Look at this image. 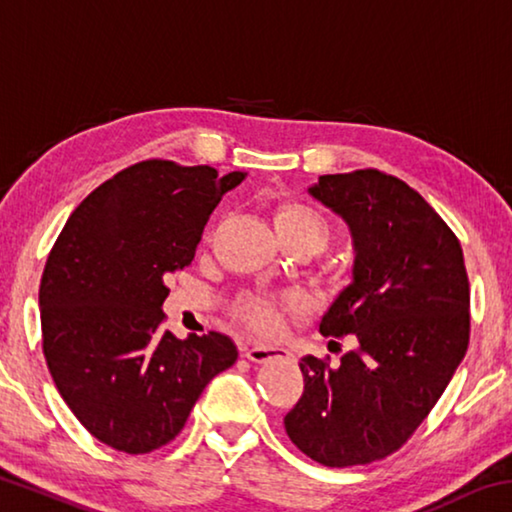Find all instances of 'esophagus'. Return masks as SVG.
<instances>
[{
  "mask_svg": "<svg viewBox=\"0 0 512 512\" xmlns=\"http://www.w3.org/2000/svg\"><path fill=\"white\" fill-rule=\"evenodd\" d=\"M244 357L253 363H266V361H275V359H287L289 352L284 348H275V345L255 343L246 350Z\"/></svg>",
  "mask_w": 512,
  "mask_h": 512,
  "instance_id": "esophagus-1",
  "label": "esophagus"
}]
</instances>
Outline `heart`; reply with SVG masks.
Listing matches in <instances>:
<instances>
[{
  "label": "heart",
  "instance_id": "heart-1",
  "mask_svg": "<svg viewBox=\"0 0 512 512\" xmlns=\"http://www.w3.org/2000/svg\"><path fill=\"white\" fill-rule=\"evenodd\" d=\"M275 232L287 246H309L314 253H323L334 237L329 223L316 207L302 201H284L273 212ZM305 302L296 296H259V293H244L232 302V316L241 325L253 329L257 334H277L284 325V314H302Z\"/></svg>",
  "mask_w": 512,
  "mask_h": 512
}]
</instances>
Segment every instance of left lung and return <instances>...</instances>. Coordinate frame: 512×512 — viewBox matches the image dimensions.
<instances>
[{"label":"left lung","instance_id":"left-lung-1","mask_svg":"<svg viewBox=\"0 0 512 512\" xmlns=\"http://www.w3.org/2000/svg\"><path fill=\"white\" fill-rule=\"evenodd\" d=\"M309 194L352 230L354 282L320 332L350 336L354 348L334 366L311 354L300 361L305 391L284 429L320 465H366L413 436L463 361L470 280L452 228L391 173H327Z\"/></svg>","mask_w":512,"mask_h":512}]
</instances>
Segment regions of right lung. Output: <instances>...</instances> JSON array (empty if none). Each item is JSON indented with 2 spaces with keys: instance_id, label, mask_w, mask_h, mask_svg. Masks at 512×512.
I'll list each match as a JSON object with an SVG mask.
<instances>
[{
  "instance_id": "obj_1",
  "label": "right lung",
  "mask_w": 512,
  "mask_h": 512,
  "mask_svg": "<svg viewBox=\"0 0 512 512\" xmlns=\"http://www.w3.org/2000/svg\"><path fill=\"white\" fill-rule=\"evenodd\" d=\"M246 173L153 158L83 198L40 280L42 352L60 397L99 443L149 454L183 431L210 381L237 361L228 336L162 332L167 282Z\"/></svg>"
}]
</instances>
